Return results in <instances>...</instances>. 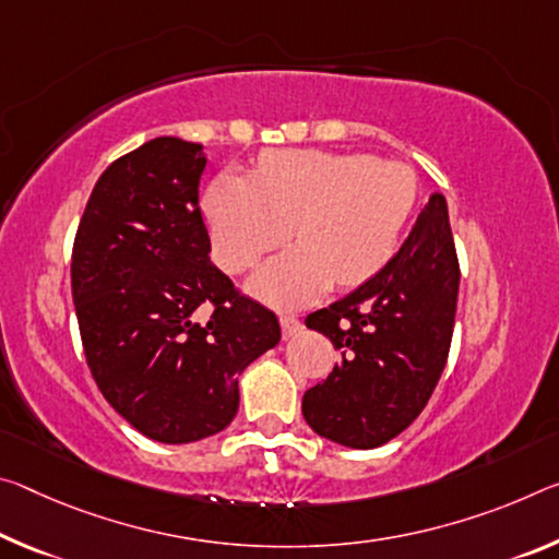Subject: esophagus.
<instances>
[{
    "mask_svg": "<svg viewBox=\"0 0 559 559\" xmlns=\"http://www.w3.org/2000/svg\"><path fill=\"white\" fill-rule=\"evenodd\" d=\"M281 331H283V338H294V335L300 331V321L298 316H290V313H283L281 316Z\"/></svg>",
    "mask_w": 559,
    "mask_h": 559,
    "instance_id": "1",
    "label": "esophagus"
}]
</instances>
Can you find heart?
<instances>
[{
	"mask_svg": "<svg viewBox=\"0 0 559 559\" xmlns=\"http://www.w3.org/2000/svg\"><path fill=\"white\" fill-rule=\"evenodd\" d=\"M418 186L401 162L366 154L286 148L261 156L253 176L224 171L203 197L214 259L228 273L253 269L290 234L248 283L255 298L294 308L333 281L358 286L391 261Z\"/></svg>",
	"mask_w": 559,
	"mask_h": 559,
	"instance_id": "heart-1",
	"label": "heart"
}]
</instances>
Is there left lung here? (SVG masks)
Wrapping results in <instances>:
<instances>
[{
	"label": "left lung",
	"mask_w": 559,
	"mask_h": 559,
	"mask_svg": "<svg viewBox=\"0 0 559 559\" xmlns=\"http://www.w3.org/2000/svg\"><path fill=\"white\" fill-rule=\"evenodd\" d=\"M457 286L448 203L432 193L373 278L306 318L341 353L333 373L304 395V418L318 436L370 450L418 418L445 368Z\"/></svg>",
	"instance_id": "left-lung-1"
}]
</instances>
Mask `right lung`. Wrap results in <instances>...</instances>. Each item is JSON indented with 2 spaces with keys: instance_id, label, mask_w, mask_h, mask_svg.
Returning a JSON list of instances; mask_svg holds the SVG:
<instances>
[{
  "instance_id": "obj_1",
  "label": "right lung",
  "mask_w": 559,
  "mask_h": 559,
  "mask_svg": "<svg viewBox=\"0 0 559 559\" xmlns=\"http://www.w3.org/2000/svg\"><path fill=\"white\" fill-rule=\"evenodd\" d=\"M203 168V146L176 136L117 158L86 201L72 251L88 370L123 420L168 445L224 430L238 376L281 341L276 313L209 259Z\"/></svg>"
}]
</instances>
